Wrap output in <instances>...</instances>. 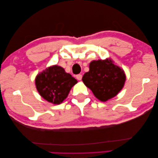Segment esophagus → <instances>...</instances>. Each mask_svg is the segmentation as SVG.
Listing matches in <instances>:
<instances>
[{
    "mask_svg": "<svg viewBox=\"0 0 158 158\" xmlns=\"http://www.w3.org/2000/svg\"><path fill=\"white\" fill-rule=\"evenodd\" d=\"M76 78L80 81V80H81V79H82V75H81V74H79V75H76Z\"/></svg>",
    "mask_w": 158,
    "mask_h": 158,
    "instance_id": "34e87169",
    "label": "esophagus"
}]
</instances>
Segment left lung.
Segmentation results:
<instances>
[{
    "label": "left lung",
    "mask_w": 158,
    "mask_h": 158,
    "mask_svg": "<svg viewBox=\"0 0 158 158\" xmlns=\"http://www.w3.org/2000/svg\"><path fill=\"white\" fill-rule=\"evenodd\" d=\"M82 80L97 98L106 102L123 88L126 75L123 70L114 64L111 60H98L90 62L89 70Z\"/></svg>",
    "instance_id": "8db88e82"
}]
</instances>
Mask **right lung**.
Instances as JSON below:
<instances>
[{
    "mask_svg": "<svg viewBox=\"0 0 158 158\" xmlns=\"http://www.w3.org/2000/svg\"><path fill=\"white\" fill-rule=\"evenodd\" d=\"M77 80L65 72L62 67L54 65L39 73L35 85L39 94L47 101L60 105L68 96Z\"/></svg>",
    "mask_w": 158,
    "mask_h": 158,
    "instance_id": "1",
    "label": "right lung"
}]
</instances>
